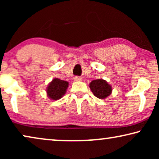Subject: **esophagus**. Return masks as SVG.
I'll return each instance as SVG.
<instances>
[{
    "label": "esophagus",
    "instance_id": "obj_1",
    "mask_svg": "<svg viewBox=\"0 0 159 159\" xmlns=\"http://www.w3.org/2000/svg\"><path fill=\"white\" fill-rule=\"evenodd\" d=\"M74 79H75V81H81V80H82V78L80 77H78V76H76V77H75V78H74Z\"/></svg>",
    "mask_w": 159,
    "mask_h": 159
}]
</instances>
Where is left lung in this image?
I'll return each mask as SVG.
<instances>
[{
    "label": "left lung",
    "mask_w": 159,
    "mask_h": 159,
    "mask_svg": "<svg viewBox=\"0 0 159 159\" xmlns=\"http://www.w3.org/2000/svg\"><path fill=\"white\" fill-rule=\"evenodd\" d=\"M90 88L93 95L100 99L106 98L111 93V87L106 80L99 79L93 80L90 83Z\"/></svg>",
    "instance_id": "left-lung-1"
}]
</instances>
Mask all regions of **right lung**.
I'll list each match as a JSON object with an SVG mask.
<instances>
[{"instance_id":"add662e5","label":"right lung","mask_w":159,"mask_h":159,"mask_svg":"<svg viewBox=\"0 0 159 159\" xmlns=\"http://www.w3.org/2000/svg\"><path fill=\"white\" fill-rule=\"evenodd\" d=\"M68 85V82L55 78L52 80V82L48 86V96L52 100L60 99L66 93Z\"/></svg>"}]
</instances>
